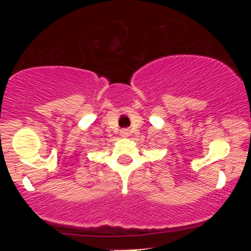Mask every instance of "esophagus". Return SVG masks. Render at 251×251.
Returning a JSON list of instances; mask_svg holds the SVG:
<instances>
[{
	"instance_id": "esophagus-1",
	"label": "esophagus",
	"mask_w": 251,
	"mask_h": 251,
	"mask_svg": "<svg viewBox=\"0 0 251 251\" xmlns=\"http://www.w3.org/2000/svg\"><path fill=\"white\" fill-rule=\"evenodd\" d=\"M120 134H122L123 137H127L128 131H127V129H122V131H120Z\"/></svg>"
}]
</instances>
